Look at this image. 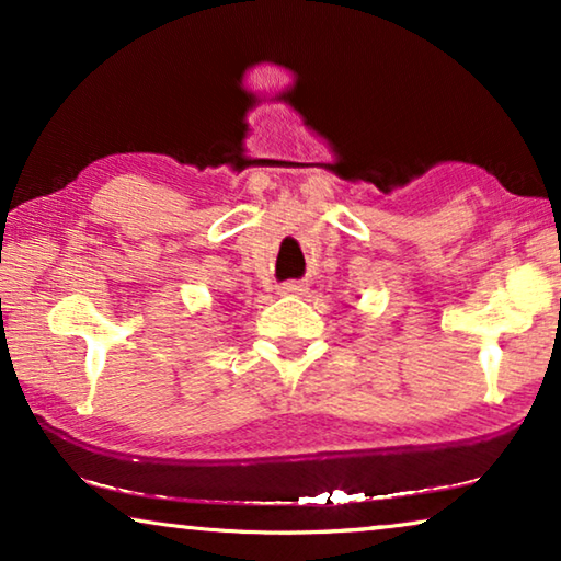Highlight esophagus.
<instances>
[{"label": "esophagus", "mask_w": 561, "mask_h": 561, "mask_svg": "<svg viewBox=\"0 0 561 561\" xmlns=\"http://www.w3.org/2000/svg\"><path fill=\"white\" fill-rule=\"evenodd\" d=\"M304 290H306L304 283H296V280L283 283V286H278V294H283V296H301Z\"/></svg>", "instance_id": "34e87169"}]
</instances>
